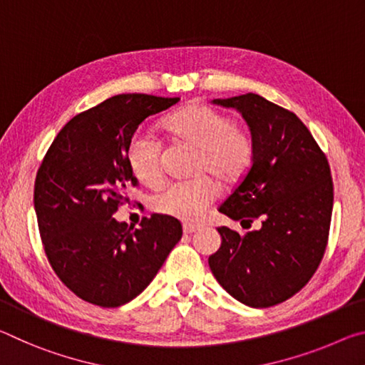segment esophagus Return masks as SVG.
<instances>
[{
    "mask_svg": "<svg viewBox=\"0 0 365 365\" xmlns=\"http://www.w3.org/2000/svg\"><path fill=\"white\" fill-rule=\"evenodd\" d=\"M202 226L200 225H195V223H184L182 225V230L186 235H192V232H195L197 230H200Z\"/></svg>",
    "mask_w": 365,
    "mask_h": 365,
    "instance_id": "34e87169",
    "label": "esophagus"
}]
</instances>
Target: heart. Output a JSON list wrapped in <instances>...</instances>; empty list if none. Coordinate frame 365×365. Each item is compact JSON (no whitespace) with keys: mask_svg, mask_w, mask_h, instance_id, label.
<instances>
[{"mask_svg":"<svg viewBox=\"0 0 365 365\" xmlns=\"http://www.w3.org/2000/svg\"><path fill=\"white\" fill-rule=\"evenodd\" d=\"M163 128L176 140L199 150L195 175H210L225 184L237 182L247 175L254 160V142L246 129L204 103H192L165 118ZM128 160L134 176L143 186L155 187L163 179V145L152 130L140 129L130 137ZM218 195L212 178L175 181L153 194L155 212L179 220L200 218Z\"/></svg>","mask_w":365,"mask_h":365,"instance_id":"1","label":"heart"}]
</instances>
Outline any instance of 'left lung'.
I'll use <instances>...</instances> for the list:
<instances>
[{
    "label": "left lung",
    "instance_id": "obj_1",
    "mask_svg": "<svg viewBox=\"0 0 365 365\" xmlns=\"http://www.w3.org/2000/svg\"><path fill=\"white\" fill-rule=\"evenodd\" d=\"M246 119L254 142L247 175L218 210L241 225L218 228L222 246L208 257L213 277L249 307H272L309 283L324 259L333 210L330 165L294 113L257 93L217 98Z\"/></svg>",
    "mask_w": 365,
    "mask_h": 365
}]
</instances>
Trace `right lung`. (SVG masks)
<instances>
[{
    "label": "right lung",
    "mask_w": 365,
    "mask_h": 365,
    "mask_svg": "<svg viewBox=\"0 0 365 365\" xmlns=\"http://www.w3.org/2000/svg\"><path fill=\"white\" fill-rule=\"evenodd\" d=\"M179 101L123 93L59 130L35 178L34 205L48 262L81 299L119 307L150 284L182 236L179 220L153 213L140 228L113 217L137 186L128 160L143 119Z\"/></svg>",
    "instance_id": "right-lung-1"
}]
</instances>
